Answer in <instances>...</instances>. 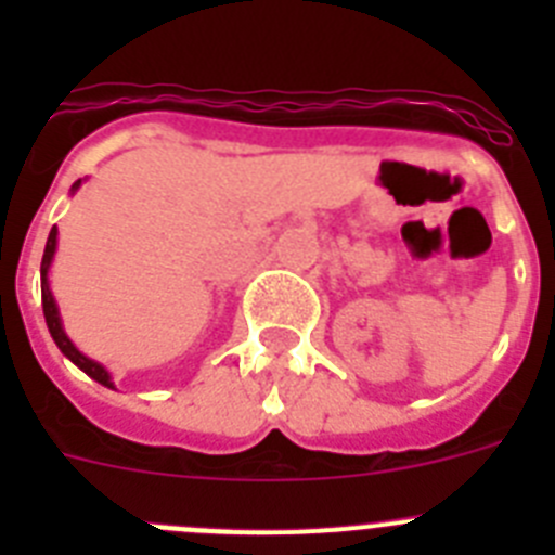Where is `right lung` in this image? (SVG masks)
Wrapping results in <instances>:
<instances>
[{"label": "right lung", "mask_w": 555, "mask_h": 555, "mask_svg": "<svg viewBox=\"0 0 555 555\" xmlns=\"http://www.w3.org/2000/svg\"><path fill=\"white\" fill-rule=\"evenodd\" d=\"M77 189H80V180L72 185V191H77ZM55 247H57V228H52L49 230L47 247H43V261H41V302H43V317H47L49 333H52L55 345L61 347V352L68 358V361H72V364L80 366L88 377H94L96 384L113 389L111 372H107L102 364H96V361H91L88 356H82V352L72 345V338L66 336V331H63L61 313H57V302H55V297H52V288H49V263H52V258H55Z\"/></svg>", "instance_id": "obj_1"}]
</instances>
